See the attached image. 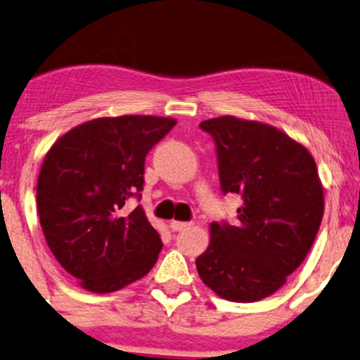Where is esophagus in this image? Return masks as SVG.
I'll use <instances>...</instances> for the list:
<instances>
[{
	"instance_id": "34e87169",
	"label": "esophagus",
	"mask_w": 360,
	"mask_h": 360,
	"mask_svg": "<svg viewBox=\"0 0 360 360\" xmlns=\"http://www.w3.org/2000/svg\"><path fill=\"white\" fill-rule=\"evenodd\" d=\"M191 226V222H183V221H171L169 222V227L172 231H183V229H188V227Z\"/></svg>"
}]
</instances>
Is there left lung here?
I'll return each mask as SVG.
<instances>
[{
    "instance_id": "obj_1",
    "label": "left lung",
    "mask_w": 360,
    "mask_h": 360,
    "mask_svg": "<svg viewBox=\"0 0 360 360\" xmlns=\"http://www.w3.org/2000/svg\"><path fill=\"white\" fill-rule=\"evenodd\" d=\"M212 136L222 193L243 198L239 222H212L199 277L219 297H269L301 266L324 216V191L312 154L277 127L221 116L202 121Z\"/></svg>"
}]
</instances>
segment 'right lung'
<instances>
[{"instance_id":"1","label":"right lung","mask_w":360,"mask_h":360,"mask_svg":"<svg viewBox=\"0 0 360 360\" xmlns=\"http://www.w3.org/2000/svg\"><path fill=\"white\" fill-rule=\"evenodd\" d=\"M176 120L98 117L63 134L44 156L36 186L39 222L53 256L89 292L126 288L153 269L162 243L138 206L144 159Z\"/></svg>"}]
</instances>
